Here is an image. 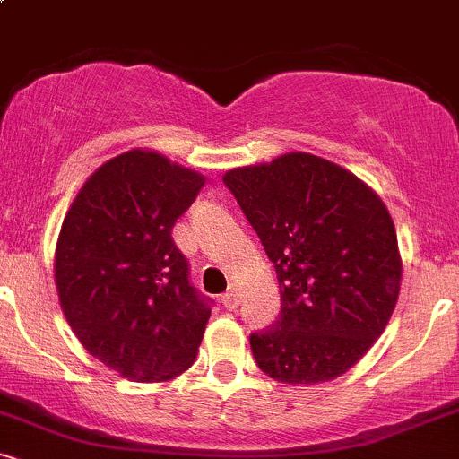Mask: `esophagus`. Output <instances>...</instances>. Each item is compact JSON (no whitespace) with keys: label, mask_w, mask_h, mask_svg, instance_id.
<instances>
[{"label":"esophagus","mask_w":459,"mask_h":459,"mask_svg":"<svg viewBox=\"0 0 459 459\" xmlns=\"http://www.w3.org/2000/svg\"><path fill=\"white\" fill-rule=\"evenodd\" d=\"M239 299H241V291H239V287H237V284H230L229 291H226L224 296H222V304H224V308H229V310L237 308V307H239Z\"/></svg>","instance_id":"obj_1"}]
</instances>
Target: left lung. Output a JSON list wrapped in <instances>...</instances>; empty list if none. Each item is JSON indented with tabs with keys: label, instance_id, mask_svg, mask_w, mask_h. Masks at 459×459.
Instances as JSON below:
<instances>
[{
	"label": "left lung",
	"instance_id": "1",
	"mask_svg": "<svg viewBox=\"0 0 459 459\" xmlns=\"http://www.w3.org/2000/svg\"><path fill=\"white\" fill-rule=\"evenodd\" d=\"M276 267L281 315L252 332L263 373L284 384L343 376L391 319L402 256L386 204L345 168L310 152L224 175Z\"/></svg>",
	"mask_w": 459,
	"mask_h": 459
}]
</instances>
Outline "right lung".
I'll list each match as a JSON object with an SVG mask.
<instances>
[{
    "instance_id": "obj_1",
    "label": "right lung",
    "mask_w": 459,
    "mask_h": 459,
    "mask_svg": "<svg viewBox=\"0 0 459 459\" xmlns=\"http://www.w3.org/2000/svg\"><path fill=\"white\" fill-rule=\"evenodd\" d=\"M204 186L155 151L105 161L73 200L56 246L60 307L79 343L135 382L194 365L212 299L189 282L172 226Z\"/></svg>"
}]
</instances>
